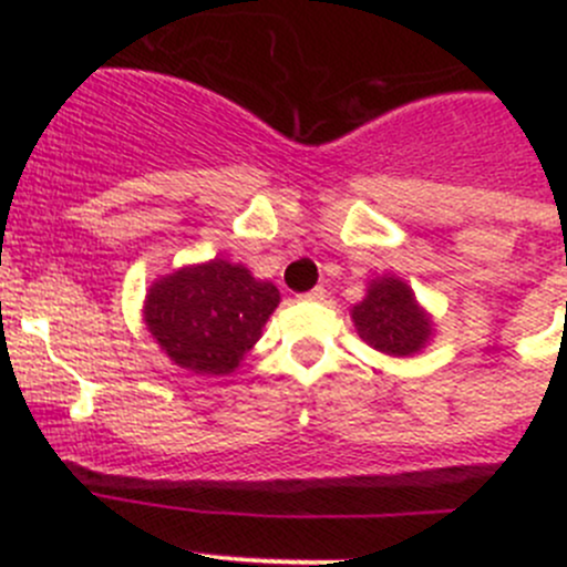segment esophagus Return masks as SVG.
I'll return each mask as SVG.
<instances>
[{
	"label": "esophagus",
	"mask_w": 567,
	"mask_h": 567,
	"mask_svg": "<svg viewBox=\"0 0 567 567\" xmlns=\"http://www.w3.org/2000/svg\"><path fill=\"white\" fill-rule=\"evenodd\" d=\"M301 301H323L326 299V290L323 288H312L310 293H301Z\"/></svg>",
	"instance_id": "1"
}]
</instances>
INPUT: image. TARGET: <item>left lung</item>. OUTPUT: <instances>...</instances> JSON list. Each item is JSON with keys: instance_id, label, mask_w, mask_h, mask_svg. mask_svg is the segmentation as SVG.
<instances>
[{"instance_id": "8db88e82", "label": "left lung", "mask_w": 567, "mask_h": 567, "mask_svg": "<svg viewBox=\"0 0 567 567\" xmlns=\"http://www.w3.org/2000/svg\"><path fill=\"white\" fill-rule=\"evenodd\" d=\"M359 337L390 357H411L431 340V316L416 305L409 285L381 277L368 285V296L351 310Z\"/></svg>"}]
</instances>
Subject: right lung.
<instances>
[{
    "mask_svg": "<svg viewBox=\"0 0 567 567\" xmlns=\"http://www.w3.org/2000/svg\"><path fill=\"white\" fill-rule=\"evenodd\" d=\"M279 290L221 257L153 282L145 326L162 351L197 375H227L260 340Z\"/></svg>",
    "mask_w": 567,
    "mask_h": 567,
    "instance_id": "1",
    "label": "right lung"
}]
</instances>
